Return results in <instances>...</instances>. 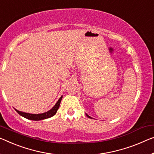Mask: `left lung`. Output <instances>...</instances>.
Wrapping results in <instances>:
<instances>
[{"mask_svg":"<svg viewBox=\"0 0 154 154\" xmlns=\"http://www.w3.org/2000/svg\"><path fill=\"white\" fill-rule=\"evenodd\" d=\"M85 114H86V116H87V117H88V118H91V117H90V116H89V115H87V113H85Z\"/></svg>","mask_w":154,"mask_h":154,"instance_id":"obj_1","label":"left lung"}]
</instances>
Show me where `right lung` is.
<instances>
[{
    "label": "right lung",
    "instance_id": "add662e5",
    "mask_svg": "<svg viewBox=\"0 0 154 154\" xmlns=\"http://www.w3.org/2000/svg\"><path fill=\"white\" fill-rule=\"evenodd\" d=\"M63 96L59 98V100L57 101V103L55 104V105L50 110L47 111V112L42 113H38V114H34V113H25L23 112H20V111H18L17 109H15L16 112H17L21 116L24 117L27 119L32 120H41L44 119H47V118H51L54 116V115L56 114V112L58 109L59 107H60V104L61 100H62Z\"/></svg>",
    "mask_w": 154,
    "mask_h": 154
}]
</instances>
